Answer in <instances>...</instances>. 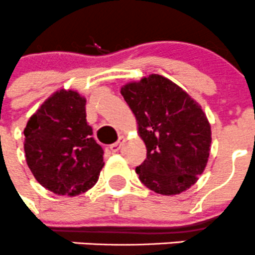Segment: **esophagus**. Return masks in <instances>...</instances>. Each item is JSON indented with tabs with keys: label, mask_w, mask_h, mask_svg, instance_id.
<instances>
[{
	"label": "esophagus",
	"mask_w": 255,
	"mask_h": 255,
	"mask_svg": "<svg viewBox=\"0 0 255 255\" xmlns=\"http://www.w3.org/2000/svg\"><path fill=\"white\" fill-rule=\"evenodd\" d=\"M121 145H122V139H120L118 142L111 144L110 148H111V150H112V152H118V150H120V148H121Z\"/></svg>",
	"instance_id": "obj_1"
}]
</instances>
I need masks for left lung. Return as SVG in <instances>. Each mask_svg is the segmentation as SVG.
Here are the masks:
<instances>
[{"instance_id":"8db88e82","label":"left lung","mask_w":255,"mask_h":255,"mask_svg":"<svg viewBox=\"0 0 255 255\" xmlns=\"http://www.w3.org/2000/svg\"><path fill=\"white\" fill-rule=\"evenodd\" d=\"M134 113L147 158L135 168L150 190L174 196L203 173L211 150V125L201 106L179 86L159 75L121 88Z\"/></svg>"}]
</instances>
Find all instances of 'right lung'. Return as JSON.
<instances>
[{
  "label": "right lung",
  "mask_w": 255,
  "mask_h": 255,
  "mask_svg": "<svg viewBox=\"0 0 255 255\" xmlns=\"http://www.w3.org/2000/svg\"><path fill=\"white\" fill-rule=\"evenodd\" d=\"M26 162L37 182L58 196H78L97 183L103 149L86 120V98L61 90L47 98L23 130Z\"/></svg>",
  "instance_id": "obj_1"
}]
</instances>
